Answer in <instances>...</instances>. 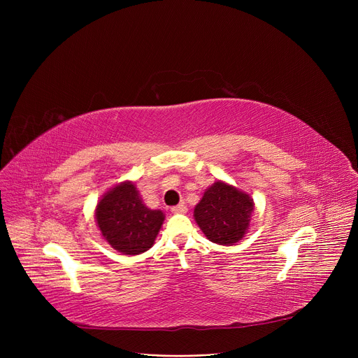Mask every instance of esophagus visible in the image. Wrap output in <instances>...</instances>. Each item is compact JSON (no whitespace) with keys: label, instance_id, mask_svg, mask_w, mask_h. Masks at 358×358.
Here are the masks:
<instances>
[{"label":"esophagus","instance_id":"obj_1","mask_svg":"<svg viewBox=\"0 0 358 358\" xmlns=\"http://www.w3.org/2000/svg\"><path fill=\"white\" fill-rule=\"evenodd\" d=\"M171 212L176 213V215H182V213H187V206L185 204H177L174 206V208H171Z\"/></svg>","mask_w":358,"mask_h":358}]
</instances>
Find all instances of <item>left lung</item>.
Returning <instances> with one entry per match:
<instances>
[{"label": "left lung", "mask_w": 358, "mask_h": 358, "mask_svg": "<svg viewBox=\"0 0 358 358\" xmlns=\"http://www.w3.org/2000/svg\"><path fill=\"white\" fill-rule=\"evenodd\" d=\"M252 199L222 181L206 190L196 206L194 219L203 234L219 245H234L250 227Z\"/></svg>", "instance_id": "left-lung-1"}]
</instances>
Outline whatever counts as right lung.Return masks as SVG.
I'll list each match as a JSON object with an SVG mask.
<instances>
[{
    "mask_svg": "<svg viewBox=\"0 0 358 358\" xmlns=\"http://www.w3.org/2000/svg\"><path fill=\"white\" fill-rule=\"evenodd\" d=\"M97 224L110 245L126 254L138 255L154 245L164 222L161 210H150L131 182H123L97 204Z\"/></svg>",
    "mask_w": 358,
    "mask_h": 358,
    "instance_id": "right-lung-1",
    "label": "right lung"
}]
</instances>
